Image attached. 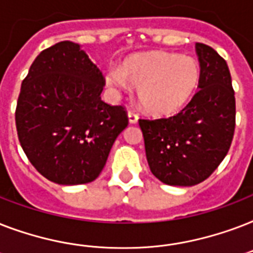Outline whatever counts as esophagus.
Wrapping results in <instances>:
<instances>
[{"label":"esophagus","mask_w":253,"mask_h":253,"mask_svg":"<svg viewBox=\"0 0 253 253\" xmlns=\"http://www.w3.org/2000/svg\"><path fill=\"white\" fill-rule=\"evenodd\" d=\"M127 117H128V122H130L131 125H135V123L138 122L139 117L135 114L134 111H128V113H127Z\"/></svg>","instance_id":"34e87169"}]
</instances>
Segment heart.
<instances>
[{"label":"heart","mask_w":253,"mask_h":253,"mask_svg":"<svg viewBox=\"0 0 253 253\" xmlns=\"http://www.w3.org/2000/svg\"><path fill=\"white\" fill-rule=\"evenodd\" d=\"M200 79L194 57L163 51L132 55L121 68L106 73L107 84L138 87L140 106L152 115H172L184 109L198 89Z\"/></svg>","instance_id":"obj_1"}]
</instances>
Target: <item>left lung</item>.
Wrapping results in <instances>:
<instances>
[{
    "instance_id": "obj_1",
    "label": "left lung",
    "mask_w": 253,
    "mask_h": 253,
    "mask_svg": "<svg viewBox=\"0 0 253 253\" xmlns=\"http://www.w3.org/2000/svg\"><path fill=\"white\" fill-rule=\"evenodd\" d=\"M200 90L169 118L139 119L146 156L156 178L173 186L205 181L227 155L235 130V97L227 63L197 43Z\"/></svg>"
}]
</instances>
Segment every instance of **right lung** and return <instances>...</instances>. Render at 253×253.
<instances>
[{
  "mask_svg": "<svg viewBox=\"0 0 253 253\" xmlns=\"http://www.w3.org/2000/svg\"><path fill=\"white\" fill-rule=\"evenodd\" d=\"M102 72L83 47L65 41L42 51L18 97L15 125L26 156L59 185L87 184L102 172L128 125L122 106L101 99Z\"/></svg>",
  "mask_w": 253,
  "mask_h": 253,
  "instance_id": "obj_1",
  "label": "right lung"
}]
</instances>
